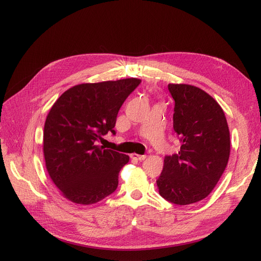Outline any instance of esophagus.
<instances>
[{
	"instance_id": "obj_1",
	"label": "esophagus",
	"mask_w": 261,
	"mask_h": 261,
	"mask_svg": "<svg viewBox=\"0 0 261 261\" xmlns=\"http://www.w3.org/2000/svg\"><path fill=\"white\" fill-rule=\"evenodd\" d=\"M130 157L133 158V160H136V161H139V162H142V161H144L145 158H146V155H138V154H132L130 155Z\"/></svg>"
}]
</instances>
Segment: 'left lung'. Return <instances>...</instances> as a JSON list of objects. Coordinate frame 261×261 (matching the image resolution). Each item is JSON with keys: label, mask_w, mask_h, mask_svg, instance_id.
Listing matches in <instances>:
<instances>
[{"label": "left lung", "mask_w": 261, "mask_h": 261, "mask_svg": "<svg viewBox=\"0 0 261 261\" xmlns=\"http://www.w3.org/2000/svg\"><path fill=\"white\" fill-rule=\"evenodd\" d=\"M175 100L174 130L178 154L165 156L156 180L163 198L194 204L212 193L229 160L230 136L224 111L211 95L187 84H168Z\"/></svg>", "instance_id": "1"}]
</instances>
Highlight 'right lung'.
<instances>
[{
  "label": "right lung",
  "mask_w": 261,
  "mask_h": 261,
  "mask_svg": "<svg viewBox=\"0 0 261 261\" xmlns=\"http://www.w3.org/2000/svg\"><path fill=\"white\" fill-rule=\"evenodd\" d=\"M141 82L80 84L52 106L44 125V158L50 179L68 200L92 205L116 190L119 170L129 157L97 142L109 132L115 135L118 111Z\"/></svg>",
  "instance_id": "right-lung-1"
}]
</instances>
